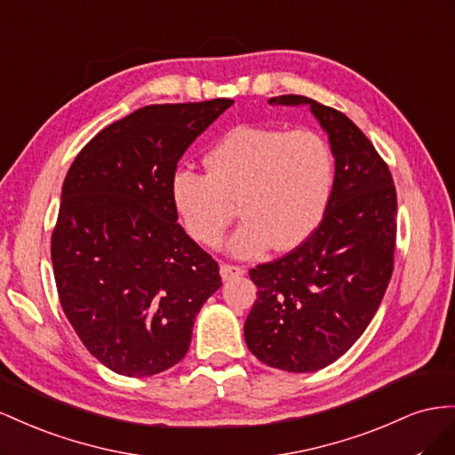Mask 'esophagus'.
I'll return each mask as SVG.
<instances>
[{"label":"esophagus","mask_w":455,"mask_h":455,"mask_svg":"<svg viewBox=\"0 0 455 455\" xmlns=\"http://www.w3.org/2000/svg\"><path fill=\"white\" fill-rule=\"evenodd\" d=\"M242 275H243V268L238 265H230V263L220 265V278H223L225 282L236 278V276H242Z\"/></svg>","instance_id":"1"}]
</instances>
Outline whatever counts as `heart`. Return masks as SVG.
I'll return each mask as SVG.
<instances>
[{"label":"heart","mask_w":455,"mask_h":455,"mask_svg":"<svg viewBox=\"0 0 455 455\" xmlns=\"http://www.w3.org/2000/svg\"><path fill=\"white\" fill-rule=\"evenodd\" d=\"M207 173L180 170L173 202L188 235L217 245L236 217H245L228 242L238 257L275 245L303 243L326 213L333 188V154L313 129L238 125L205 158Z\"/></svg>","instance_id":"heart-1"}]
</instances>
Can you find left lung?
<instances>
[{
	"label": "left lung",
	"mask_w": 455,
	"mask_h": 455,
	"mask_svg": "<svg viewBox=\"0 0 455 455\" xmlns=\"http://www.w3.org/2000/svg\"><path fill=\"white\" fill-rule=\"evenodd\" d=\"M330 137L335 179L320 225L301 245L250 270L257 299L243 323L251 353L293 373L330 366L378 313L395 268L396 188L388 165L347 116L303 95Z\"/></svg>",
	"instance_id": "left-lung-1"
}]
</instances>
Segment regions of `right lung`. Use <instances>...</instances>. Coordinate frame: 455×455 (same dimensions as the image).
I'll return each mask as SVG.
<instances>
[{
  "instance_id": "add662e5",
  "label": "right lung",
  "mask_w": 455,
  "mask_h": 455,
  "mask_svg": "<svg viewBox=\"0 0 455 455\" xmlns=\"http://www.w3.org/2000/svg\"><path fill=\"white\" fill-rule=\"evenodd\" d=\"M232 102L142 107L91 139L64 179L51 235L60 307L116 373L148 378L183 360L194 318L223 285L177 223L172 185L180 156Z\"/></svg>"
}]
</instances>
